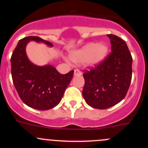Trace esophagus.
<instances>
[{
  "mask_svg": "<svg viewBox=\"0 0 148 148\" xmlns=\"http://www.w3.org/2000/svg\"><path fill=\"white\" fill-rule=\"evenodd\" d=\"M82 75V71H80L79 69L74 70V76H80Z\"/></svg>",
  "mask_w": 148,
  "mask_h": 148,
  "instance_id": "obj_1",
  "label": "esophagus"
}]
</instances>
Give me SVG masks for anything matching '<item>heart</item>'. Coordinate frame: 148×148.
I'll use <instances>...</instances> for the list:
<instances>
[{"label":"heart","mask_w":148,"mask_h":148,"mask_svg":"<svg viewBox=\"0 0 148 148\" xmlns=\"http://www.w3.org/2000/svg\"><path fill=\"white\" fill-rule=\"evenodd\" d=\"M106 44L90 43L70 53V59L76 64L86 63L89 66H97L102 63L108 54Z\"/></svg>","instance_id":"1"}]
</instances>
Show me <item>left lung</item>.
I'll list each match as a JSON object with an SVG mask.
<instances>
[{
  "mask_svg": "<svg viewBox=\"0 0 148 148\" xmlns=\"http://www.w3.org/2000/svg\"><path fill=\"white\" fill-rule=\"evenodd\" d=\"M112 52L99 66L83 74V97L92 107L104 110L119 103L126 96L132 79V58L124 40L107 35Z\"/></svg>",
  "mask_w": 148,
  "mask_h": 148,
  "instance_id": "1",
  "label": "left lung"
}]
</instances>
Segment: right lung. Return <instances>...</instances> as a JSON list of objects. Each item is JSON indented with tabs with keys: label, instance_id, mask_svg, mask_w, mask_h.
Here are the masks:
<instances>
[{
	"label": "right lung",
	"instance_id": "right-lung-1",
	"mask_svg": "<svg viewBox=\"0 0 148 148\" xmlns=\"http://www.w3.org/2000/svg\"><path fill=\"white\" fill-rule=\"evenodd\" d=\"M30 41L53 46L51 43L38 36L21 39L10 58L13 84L21 100L28 107L38 110H50L61 102L74 71L62 74L51 65L34 64L26 53Z\"/></svg>",
	"mask_w": 148,
	"mask_h": 148
}]
</instances>
